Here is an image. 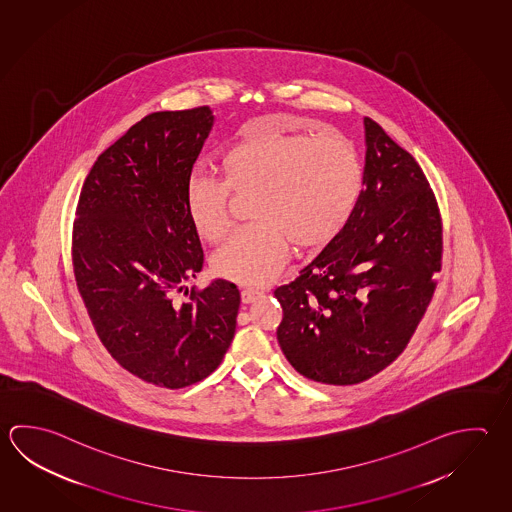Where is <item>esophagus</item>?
Wrapping results in <instances>:
<instances>
[{"mask_svg": "<svg viewBox=\"0 0 512 512\" xmlns=\"http://www.w3.org/2000/svg\"><path fill=\"white\" fill-rule=\"evenodd\" d=\"M261 294H263V292H260V290L256 289L242 290V303L249 305V303H252V301H256V299L260 298Z\"/></svg>", "mask_w": 512, "mask_h": 512, "instance_id": "obj_1", "label": "esophagus"}]
</instances>
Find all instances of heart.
I'll return each instance as SVG.
<instances>
[{
	"instance_id": "obj_1",
	"label": "heart",
	"mask_w": 512,
	"mask_h": 512,
	"mask_svg": "<svg viewBox=\"0 0 512 512\" xmlns=\"http://www.w3.org/2000/svg\"><path fill=\"white\" fill-rule=\"evenodd\" d=\"M222 182L193 177L187 184L189 220L200 238L222 242L231 229V195L254 193V225L214 254L213 272L240 285H263L289 251L332 242L354 213L363 189V164L341 133H290L272 119L243 128L220 160Z\"/></svg>"
}]
</instances>
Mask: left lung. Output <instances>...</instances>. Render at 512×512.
Returning <instances> with one entry per match:
<instances>
[{
    "mask_svg": "<svg viewBox=\"0 0 512 512\" xmlns=\"http://www.w3.org/2000/svg\"><path fill=\"white\" fill-rule=\"evenodd\" d=\"M363 191L343 231L274 290L296 372L348 386L386 368L428 308L442 260L437 200L417 160L364 117Z\"/></svg>",
    "mask_w": 512,
    "mask_h": 512,
    "instance_id": "obj_1",
    "label": "left lung"
}]
</instances>
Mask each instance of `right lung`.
I'll return each mask as SVG.
<instances>
[{
    "label": "right lung",
    "mask_w": 512,
    "mask_h": 512,
    "mask_svg": "<svg viewBox=\"0 0 512 512\" xmlns=\"http://www.w3.org/2000/svg\"><path fill=\"white\" fill-rule=\"evenodd\" d=\"M213 124L209 106L144 117L95 160L75 211V281L95 332L122 368L169 390L218 368L240 308L225 279L175 299L204 267L186 191Z\"/></svg>",
    "instance_id": "add662e5"
}]
</instances>
